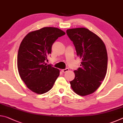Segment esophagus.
Returning <instances> with one entry per match:
<instances>
[{
  "label": "esophagus",
  "instance_id": "1",
  "mask_svg": "<svg viewBox=\"0 0 123 123\" xmlns=\"http://www.w3.org/2000/svg\"><path fill=\"white\" fill-rule=\"evenodd\" d=\"M68 70H69V69H68V68H66V69H62L61 71H62V72H63V73H66V72H68Z\"/></svg>",
  "mask_w": 123,
  "mask_h": 123
}]
</instances>
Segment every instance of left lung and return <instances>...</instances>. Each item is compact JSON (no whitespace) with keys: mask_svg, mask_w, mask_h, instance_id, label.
Listing matches in <instances>:
<instances>
[{"mask_svg":"<svg viewBox=\"0 0 123 123\" xmlns=\"http://www.w3.org/2000/svg\"><path fill=\"white\" fill-rule=\"evenodd\" d=\"M67 34L73 41L77 55L82 59L74 70L75 78L70 81L73 90L81 96L91 94L103 81L107 72V54L105 45L99 36L88 29H68Z\"/></svg>","mask_w":123,"mask_h":123,"instance_id":"obj_1","label":"left lung"}]
</instances>
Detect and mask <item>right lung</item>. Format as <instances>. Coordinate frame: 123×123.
Listing matches in <instances>:
<instances>
[{
    "mask_svg": "<svg viewBox=\"0 0 123 123\" xmlns=\"http://www.w3.org/2000/svg\"><path fill=\"white\" fill-rule=\"evenodd\" d=\"M66 33L60 29L44 27L31 31L23 39L18 52L17 67L27 87L37 94L50 90L60 75L59 69L47 65L53 43Z\"/></svg>",
    "mask_w": 123,
    "mask_h": 123,
    "instance_id": "1",
    "label": "right lung"
}]
</instances>
